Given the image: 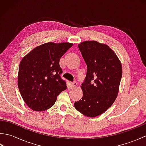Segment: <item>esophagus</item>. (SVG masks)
<instances>
[{
    "label": "esophagus",
    "instance_id": "obj_1",
    "mask_svg": "<svg viewBox=\"0 0 146 146\" xmlns=\"http://www.w3.org/2000/svg\"><path fill=\"white\" fill-rule=\"evenodd\" d=\"M76 86H77V83H76V82H73L71 84V88H75Z\"/></svg>",
    "mask_w": 146,
    "mask_h": 146
}]
</instances>
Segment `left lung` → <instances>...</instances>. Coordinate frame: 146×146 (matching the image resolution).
Wrapping results in <instances>:
<instances>
[{"label": "left lung", "mask_w": 146, "mask_h": 146, "mask_svg": "<svg viewBox=\"0 0 146 146\" xmlns=\"http://www.w3.org/2000/svg\"><path fill=\"white\" fill-rule=\"evenodd\" d=\"M78 46L87 71L81 86L83 97L74 106L84 115L95 117L105 112L115 100L122 75V64L106 44L87 41Z\"/></svg>", "instance_id": "obj_1"}]
</instances>
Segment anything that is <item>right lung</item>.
Instances as JSON below:
<instances>
[{
	"label": "right lung",
	"mask_w": 146,
	"mask_h": 146,
	"mask_svg": "<svg viewBox=\"0 0 146 146\" xmlns=\"http://www.w3.org/2000/svg\"><path fill=\"white\" fill-rule=\"evenodd\" d=\"M73 46L69 42H48L33 49L21 60L18 87L24 101L35 111L53 106L57 96L67 88L61 78L60 60Z\"/></svg>",
	"instance_id": "right-lung-1"
}]
</instances>
